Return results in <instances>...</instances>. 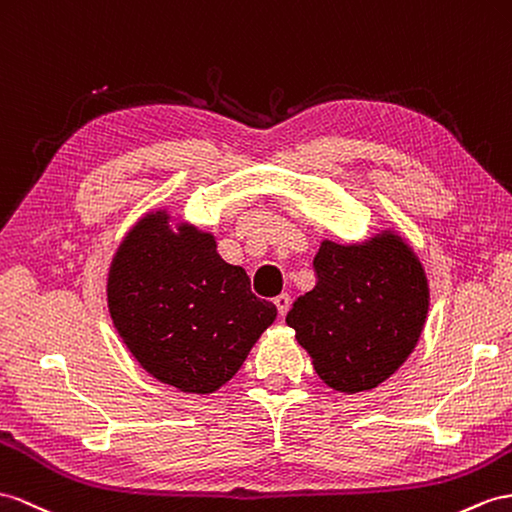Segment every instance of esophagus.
<instances>
[{
  "label": "esophagus",
  "instance_id": "1",
  "mask_svg": "<svg viewBox=\"0 0 512 512\" xmlns=\"http://www.w3.org/2000/svg\"><path fill=\"white\" fill-rule=\"evenodd\" d=\"M273 304H276V308H278V315L284 317L286 313H289V308H291V297L286 295V293H282V295H278L276 299H273Z\"/></svg>",
  "mask_w": 512,
  "mask_h": 512
}]
</instances>
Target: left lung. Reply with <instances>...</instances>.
Listing matches in <instances>:
<instances>
[{
	"label": "left lung",
	"instance_id": "1",
	"mask_svg": "<svg viewBox=\"0 0 512 512\" xmlns=\"http://www.w3.org/2000/svg\"><path fill=\"white\" fill-rule=\"evenodd\" d=\"M313 267L315 289L295 299L286 323L330 389H376L419 341L430 306L426 271L393 232L363 245L323 241Z\"/></svg>",
	"mask_w": 512,
	"mask_h": 512
}]
</instances>
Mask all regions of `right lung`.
Returning <instances> with one entry per match:
<instances>
[{
    "label": "right lung",
    "mask_w": 512,
    "mask_h": 512,
    "mask_svg": "<svg viewBox=\"0 0 512 512\" xmlns=\"http://www.w3.org/2000/svg\"><path fill=\"white\" fill-rule=\"evenodd\" d=\"M108 308L123 343L156 380L206 395L241 369L278 310L249 289L243 267L217 254L215 236L165 210L128 232L108 273Z\"/></svg>",
    "instance_id": "obj_1"
}]
</instances>
